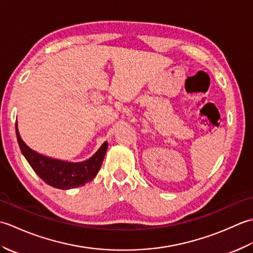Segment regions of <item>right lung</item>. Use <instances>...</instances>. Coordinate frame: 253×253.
Here are the masks:
<instances>
[{
	"instance_id": "right-lung-1",
	"label": "right lung",
	"mask_w": 253,
	"mask_h": 253,
	"mask_svg": "<svg viewBox=\"0 0 253 253\" xmlns=\"http://www.w3.org/2000/svg\"><path fill=\"white\" fill-rule=\"evenodd\" d=\"M16 136L21 153L28 161L36 174L47 185L58 189H71V188L84 186L92 180L98 174L107 149V142H104L92 158L84 162L69 163L44 157L27 147L19 136L17 124H16Z\"/></svg>"
}]
</instances>
